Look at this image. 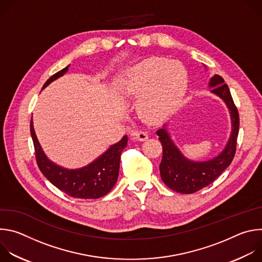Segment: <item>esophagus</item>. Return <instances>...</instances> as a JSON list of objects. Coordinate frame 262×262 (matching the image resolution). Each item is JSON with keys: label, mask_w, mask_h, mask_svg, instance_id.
<instances>
[{"label": "esophagus", "mask_w": 262, "mask_h": 262, "mask_svg": "<svg viewBox=\"0 0 262 262\" xmlns=\"http://www.w3.org/2000/svg\"><path fill=\"white\" fill-rule=\"evenodd\" d=\"M135 137L138 141H141V142L146 141L148 139V135L146 132H137L135 133Z\"/></svg>", "instance_id": "esophagus-1"}]
</instances>
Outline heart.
I'll list each match as a JSON object with an SVG mask.
<instances>
[{"mask_svg":"<svg viewBox=\"0 0 262 262\" xmlns=\"http://www.w3.org/2000/svg\"><path fill=\"white\" fill-rule=\"evenodd\" d=\"M124 93L141 96L140 112L149 121L170 115L188 88V72L176 60L152 57L127 69L122 81Z\"/></svg>","mask_w":262,"mask_h":262,"instance_id":"heart-1","label":"heart"}]
</instances>
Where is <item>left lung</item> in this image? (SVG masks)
Instances as JSON below:
<instances>
[{
  "instance_id": "1",
  "label": "left lung",
  "mask_w": 262,
  "mask_h": 262,
  "mask_svg": "<svg viewBox=\"0 0 262 262\" xmlns=\"http://www.w3.org/2000/svg\"><path fill=\"white\" fill-rule=\"evenodd\" d=\"M208 87L212 88L211 93L225 102L231 118L229 140L216 157L207 161H192L182 155L171 139L166 125L157 132L163 146V159L160 165L161 177L168 188L177 193L192 194L205 188L229 167L235 155L239 117L230 90L219 74L210 78Z\"/></svg>"
}]
</instances>
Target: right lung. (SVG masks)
<instances>
[{
    "label": "right lung",
    "instance_id": "1",
    "mask_svg": "<svg viewBox=\"0 0 262 262\" xmlns=\"http://www.w3.org/2000/svg\"><path fill=\"white\" fill-rule=\"evenodd\" d=\"M68 66L55 73L43 85L49 86L68 71ZM31 136L34 143L36 162L41 173L56 188L70 197L81 199H97L106 195L115 185L120 167V157L127 145V136L111 145L106 150L89 165L79 169H66L53 163L46 156L36 137L33 120L30 123Z\"/></svg>",
    "mask_w": 262,
    "mask_h": 262
}]
</instances>
